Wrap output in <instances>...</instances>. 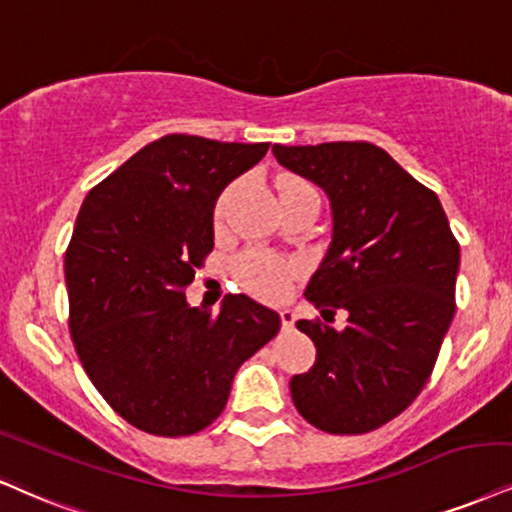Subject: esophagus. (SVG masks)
Returning a JSON list of instances; mask_svg holds the SVG:
<instances>
[{
  "mask_svg": "<svg viewBox=\"0 0 512 512\" xmlns=\"http://www.w3.org/2000/svg\"><path fill=\"white\" fill-rule=\"evenodd\" d=\"M279 317H281V326H283V329L291 331L293 324H295V312H293V310H281Z\"/></svg>",
  "mask_w": 512,
  "mask_h": 512,
  "instance_id": "1",
  "label": "esophagus"
}]
</instances>
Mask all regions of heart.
I'll use <instances>...</instances> for the list:
<instances>
[{"label":"heart","instance_id":"1","mask_svg":"<svg viewBox=\"0 0 512 512\" xmlns=\"http://www.w3.org/2000/svg\"><path fill=\"white\" fill-rule=\"evenodd\" d=\"M233 190H236V186H229L219 195L217 207H214V219H217V224H221L226 217V212H229ZM298 190H315V188H312L310 183H305L303 178H295V176H283L279 181L281 195L298 193ZM295 274H298V264L283 260V257L269 255V252H262V250L245 252L236 264V276L240 286L262 300L283 298V295L288 293V286H291Z\"/></svg>","mask_w":512,"mask_h":512}]
</instances>
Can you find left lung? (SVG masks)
I'll return each mask as SVG.
<instances>
[{
	"mask_svg": "<svg viewBox=\"0 0 512 512\" xmlns=\"http://www.w3.org/2000/svg\"><path fill=\"white\" fill-rule=\"evenodd\" d=\"M276 162L317 183L334 233L305 288L343 331L295 322L317 348L291 379L295 408L329 434H367L420 396L455 315L460 245L434 190L372 143L274 145Z\"/></svg>",
	"mask_w": 512,
	"mask_h": 512,
	"instance_id": "obj_1",
	"label": "left lung"
}]
</instances>
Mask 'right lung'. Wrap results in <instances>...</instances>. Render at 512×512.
I'll use <instances>...</instances> for the list:
<instances>
[{"instance_id":"add662e5","label":"right lung","mask_w":512,"mask_h":512,"mask_svg":"<svg viewBox=\"0 0 512 512\" xmlns=\"http://www.w3.org/2000/svg\"><path fill=\"white\" fill-rule=\"evenodd\" d=\"M269 143L164 135L85 195L64 257L73 346L95 389L133 427L188 436L226 408L233 377L279 334L248 295L217 315L186 288L214 248V205Z\"/></svg>"}]
</instances>
